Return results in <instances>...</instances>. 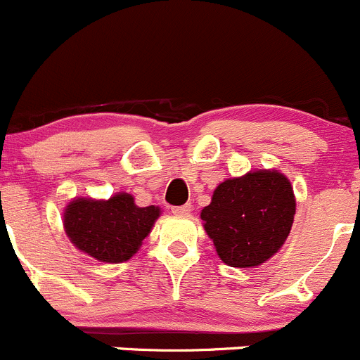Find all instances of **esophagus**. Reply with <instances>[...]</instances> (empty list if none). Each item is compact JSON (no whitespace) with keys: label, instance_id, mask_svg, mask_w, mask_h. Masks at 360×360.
I'll return each mask as SVG.
<instances>
[{"label":"esophagus","instance_id":"34e87169","mask_svg":"<svg viewBox=\"0 0 360 360\" xmlns=\"http://www.w3.org/2000/svg\"><path fill=\"white\" fill-rule=\"evenodd\" d=\"M172 213L175 214V217H188V213H191V205H185V206L173 207Z\"/></svg>","mask_w":360,"mask_h":360}]
</instances>
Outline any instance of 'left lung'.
Listing matches in <instances>:
<instances>
[{"mask_svg":"<svg viewBox=\"0 0 360 360\" xmlns=\"http://www.w3.org/2000/svg\"><path fill=\"white\" fill-rule=\"evenodd\" d=\"M295 213L290 179L279 169H255L221 181L201 220L225 265L253 269L283 248Z\"/></svg>","mask_w":360,"mask_h":360,"instance_id":"obj_1","label":"left lung"}]
</instances>
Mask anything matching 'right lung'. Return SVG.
I'll list each match as a JSON object with an SVG mask.
<instances>
[{
  "instance_id": "1",
  "label": "right lung",
  "mask_w": 360,
  "mask_h": 360,
  "mask_svg": "<svg viewBox=\"0 0 360 360\" xmlns=\"http://www.w3.org/2000/svg\"><path fill=\"white\" fill-rule=\"evenodd\" d=\"M159 206L139 207L128 192L109 199L74 198L64 210V231L70 243L103 263L128 262L150 234Z\"/></svg>"
}]
</instances>
